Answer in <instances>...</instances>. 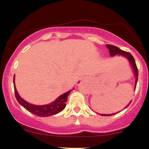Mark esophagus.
<instances>
[{
    "label": "esophagus",
    "instance_id": "esophagus-1",
    "mask_svg": "<svg viewBox=\"0 0 149 149\" xmlns=\"http://www.w3.org/2000/svg\"><path fill=\"white\" fill-rule=\"evenodd\" d=\"M82 82H83V80H81V79H80V80H78V85L80 84V83H81Z\"/></svg>",
    "mask_w": 149,
    "mask_h": 149
}]
</instances>
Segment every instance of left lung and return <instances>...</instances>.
<instances>
[{"label":"left lung","instance_id":"1","mask_svg":"<svg viewBox=\"0 0 149 149\" xmlns=\"http://www.w3.org/2000/svg\"><path fill=\"white\" fill-rule=\"evenodd\" d=\"M107 48L109 49V53H110L111 56H114V55H116V54H119V55L124 56V57L127 58L128 60H129L132 66L133 69H134V75H135V76H136V80H135V88H136V83H137V80H138V69H137V66H136V63H135L134 57H132V54L130 52H125V51L122 50V49H119L118 47H116V46H114V45H107ZM130 103H131V102H130ZM130 104H128V105L126 107H127L128 106L130 105ZM115 114H116V113L108 114V115H106V114H101V115L104 116H109L115 115Z\"/></svg>","mask_w":149,"mask_h":149}]
</instances>
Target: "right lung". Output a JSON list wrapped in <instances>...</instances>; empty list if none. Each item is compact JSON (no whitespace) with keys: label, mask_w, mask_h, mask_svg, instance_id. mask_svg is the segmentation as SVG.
Segmentation results:
<instances>
[{"label":"right lung","mask_w":149,"mask_h":149,"mask_svg":"<svg viewBox=\"0 0 149 149\" xmlns=\"http://www.w3.org/2000/svg\"><path fill=\"white\" fill-rule=\"evenodd\" d=\"M13 83H14V88H15V97H16L17 102L19 103L24 108H25L27 111L35 114L40 117H47V116L55 115L58 113L61 112V111L64 110L65 107L66 105V102L68 100V96L71 92V90L68 91L66 93L63 94L59 96L54 102L52 103L46 104V105L42 106H37L33 105V104L28 103L26 102L19 95L17 91L15 85V76L13 79Z\"/></svg>","instance_id":"right-lung-1"}]
</instances>
